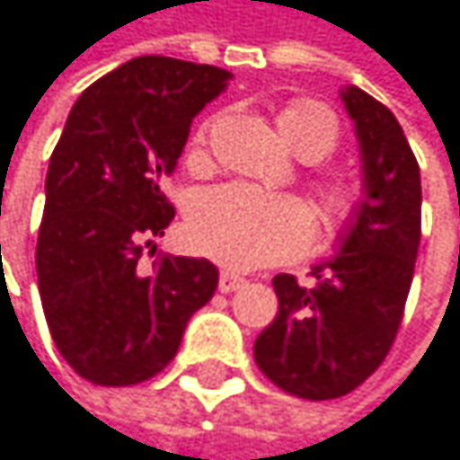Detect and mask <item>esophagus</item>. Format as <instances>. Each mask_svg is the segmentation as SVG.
Listing matches in <instances>:
<instances>
[{
	"instance_id": "34e87169",
	"label": "esophagus",
	"mask_w": 460,
	"mask_h": 460,
	"mask_svg": "<svg viewBox=\"0 0 460 460\" xmlns=\"http://www.w3.org/2000/svg\"><path fill=\"white\" fill-rule=\"evenodd\" d=\"M243 286H245V278H240L234 272H220V280H217V291L220 294H232V291H237Z\"/></svg>"
}]
</instances>
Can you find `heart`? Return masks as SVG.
Masks as SVG:
<instances>
[{
  "mask_svg": "<svg viewBox=\"0 0 460 460\" xmlns=\"http://www.w3.org/2000/svg\"><path fill=\"white\" fill-rule=\"evenodd\" d=\"M286 142L307 161L337 153L342 139L340 118L318 99H291L280 110ZM209 123L193 139L207 145ZM315 190L329 232H345L358 212V190L342 177H318ZM185 237L193 251L228 270H256L299 256L313 240V212L294 196H270L248 185H220L193 199L185 217Z\"/></svg>",
  "mask_w": 460,
  "mask_h": 460,
  "instance_id": "heart-1",
  "label": "heart"
}]
</instances>
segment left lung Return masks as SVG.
<instances>
[{"label": "left lung", "mask_w": 460, "mask_h": 460, "mask_svg": "<svg viewBox=\"0 0 460 460\" xmlns=\"http://www.w3.org/2000/svg\"><path fill=\"white\" fill-rule=\"evenodd\" d=\"M342 99L361 142L364 201L342 251L310 272V286L294 275L272 280L278 315L253 348L278 388L310 402L356 391L385 361L420 248V166L399 120L356 85Z\"/></svg>", "instance_id": "obj_1"}]
</instances>
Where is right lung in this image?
<instances>
[{"label":"right lung","instance_id":"obj_1","mask_svg":"<svg viewBox=\"0 0 460 460\" xmlns=\"http://www.w3.org/2000/svg\"><path fill=\"white\" fill-rule=\"evenodd\" d=\"M228 77L139 56L88 85L66 118L45 177L37 283L58 353L93 385L155 377L217 288L207 259L158 256L145 267L142 253L174 217L161 180Z\"/></svg>","mask_w":460,"mask_h":460}]
</instances>
